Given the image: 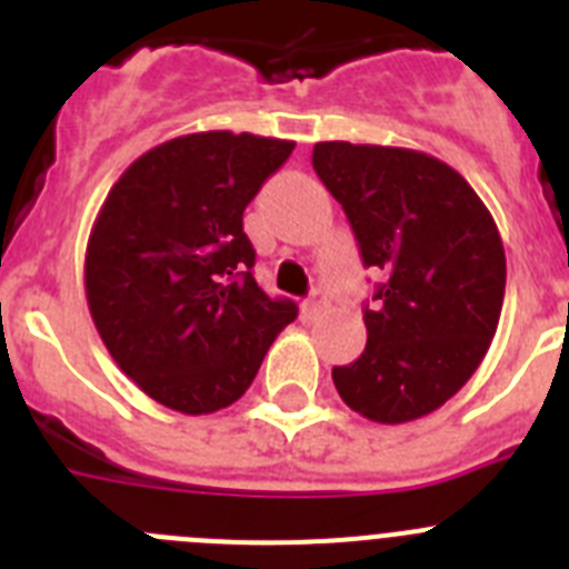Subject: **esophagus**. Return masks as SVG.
Instances as JSON below:
<instances>
[{
	"instance_id": "1",
	"label": "esophagus",
	"mask_w": 569,
	"mask_h": 569,
	"mask_svg": "<svg viewBox=\"0 0 569 569\" xmlns=\"http://www.w3.org/2000/svg\"><path fill=\"white\" fill-rule=\"evenodd\" d=\"M328 310V293L325 290H310V296L305 299V305H301V313L308 316V319H316V316H321Z\"/></svg>"
}]
</instances>
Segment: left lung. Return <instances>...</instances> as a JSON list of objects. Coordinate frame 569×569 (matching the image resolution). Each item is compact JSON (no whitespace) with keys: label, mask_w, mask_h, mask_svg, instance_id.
<instances>
[{"label":"left lung","mask_w":569,"mask_h":569,"mask_svg":"<svg viewBox=\"0 0 569 569\" xmlns=\"http://www.w3.org/2000/svg\"><path fill=\"white\" fill-rule=\"evenodd\" d=\"M313 170L381 273L365 353L333 367L345 405L379 425L433 413L485 359L507 261L490 210L450 164L407 148L319 142Z\"/></svg>","instance_id":"1"}]
</instances>
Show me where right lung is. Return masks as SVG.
Listing matches in <instances>:
<instances>
[{"instance_id": "1", "label": "right lung", "mask_w": 569, "mask_h": 569, "mask_svg": "<svg viewBox=\"0 0 569 569\" xmlns=\"http://www.w3.org/2000/svg\"><path fill=\"white\" fill-rule=\"evenodd\" d=\"M296 144L208 130L139 156L110 188L84 256V293L122 373L188 416L233 405L296 319L256 284L244 208Z\"/></svg>"}]
</instances>
